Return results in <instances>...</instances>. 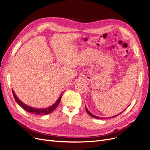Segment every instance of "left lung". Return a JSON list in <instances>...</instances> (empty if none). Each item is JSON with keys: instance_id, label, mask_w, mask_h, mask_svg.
<instances>
[{"instance_id": "8db88e82", "label": "left lung", "mask_w": 150, "mask_h": 150, "mask_svg": "<svg viewBox=\"0 0 150 150\" xmlns=\"http://www.w3.org/2000/svg\"><path fill=\"white\" fill-rule=\"evenodd\" d=\"M86 112H87L88 113V115H90L91 116H92L93 117H94V118H96V119H100V120H104V119H107L108 118V117H106V118H103V117H99V116H95V115H93V114H91V113L89 111H88V109H87V108H86ZM122 112H123V111H122ZM121 113H120V114H121ZM119 115V114L118 115H115V116H113L112 117H116V116H118Z\"/></svg>"}]
</instances>
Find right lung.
Here are the masks:
<instances>
[{"mask_svg": "<svg viewBox=\"0 0 150 150\" xmlns=\"http://www.w3.org/2000/svg\"><path fill=\"white\" fill-rule=\"evenodd\" d=\"M12 93H13V98H14L16 101L19 104V106L21 107H22V108L24 109V110L26 111L29 112V113H31V114H34L35 115H39V116H44V115H48L50 114V113L52 112L54 110H56V108L57 107V106L59 105V104L60 103V101L61 99L62 98V94L60 96V97L59 98V99L57 100V101L54 103L53 105L51 107H49L47 108H45V109H37V108H32L30 107L28 105H26L24 103H22L18 98L17 97L16 95L15 94L14 92H13V91L12 90Z\"/></svg>", "mask_w": 150, "mask_h": 150, "instance_id": "right-lung-1", "label": "right lung"}]
</instances>
